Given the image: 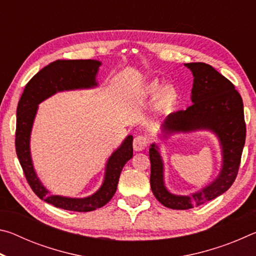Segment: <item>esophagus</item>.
Instances as JSON below:
<instances>
[{"instance_id":"obj_1","label":"esophagus","mask_w":256,"mask_h":256,"mask_svg":"<svg viewBox=\"0 0 256 256\" xmlns=\"http://www.w3.org/2000/svg\"><path fill=\"white\" fill-rule=\"evenodd\" d=\"M148 146V138L146 136H136L133 140V149L136 151H142Z\"/></svg>"}]
</instances>
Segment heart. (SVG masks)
Masks as SVG:
<instances>
[{"mask_svg":"<svg viewBox=\"0 0 256 256\" xmlns=\"http://www.w3.org/2000/svg\"><path fill=\"white\" fill-rule=\"evenodd\" d=\"M160 90L162 92L160 91ZM160 92L158 97V102H157V108L158 110L162 112H168L170 108L175 105L177 94L175 89L172 88V86H166L162 89V86L159 84L158 81H151L150 84L146 86L144 90V94L146 97H154L156 94Z\"/></svg>","mask_w":256,"mask_h":256,"instance_id":"heart-1","label":"heart"}]
</instances>
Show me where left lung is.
<instances>
[{"label": "left lung", "mask_w": 256, "mask_h": 256, "mask_svg": "<svg viewBox=\"0 0 256 256\" xmlns=\"http://www.w3.org/2000/svg\"><path fill=\"white\" fill-rule=\"evenodd\" d=\"M184 66L192 71L194 76L190 96L193 104L185 110L172 112L164 120L162 128L164 136L200 130L214 132L222 146V166L218 177L201 190L190 196H176L164 186L162 156L158 146L151 144V190L162 206L174 210H188L203 204L230 188L240 170L246 138L244 106L235 86L209 64L196 62Z\"/></svg>", "instance_id": "8db88e82"}]
</instances>
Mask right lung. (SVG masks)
<instances>
[{
    "label": "right lung",
    "mask_w": 256,
    "mask_h": 256,
    "mask_svg": "<svg viewBox=\"0 0 256 256\" xmlns=\"http://www.w3.org/2000/svg\"><path fill=\"white\" fill-rule=\"evenodd\" d=\"M102 62L96 60H58L34 74L24 90L16 108V151L28 184L36 196L56 208L89 212L102 208L114 196L124 164L133 156V136H128L107 160L102 185L92 196L76 198L50 194L37 177L30 154L32 133L38 104L64 90L97 86L96 76Z\"/></svg>",
    "instance_id": "add662e5"
}]
</instances>
